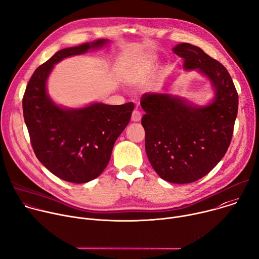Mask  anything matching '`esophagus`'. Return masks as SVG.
<instances>
[{"label": "esophagus", "instance_id": "obj_1", "mask_svg": "<svg viewBox=\"0 0 259 259\" xmlns=\"http://www.w3.org/2000/svg\"><path fill=\"white\" fill-rule=\"evenodd\" d=\"M131 120L133 122H139L141 120V113L139 112V110H137V109L133 110L132 116H131Z\"/></svg>", "mask_w": 259, "mask_h": 259}]
</instances>
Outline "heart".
I'll return each instance as SVG.
<instances>
[{
    "label": "heart",
    "mask_w": 259,
    "mask_h": 259,
    "mask_svg": "<svg viewBox=\"0 0 259 259\" xmlns=\"http://www.w3.org/2000/svg\"><path fill=\"white\" fill-rule=\"evenodd\" d=\"M152 64V58H146L138 63L135 64L134 68H133V75L134 76H141L143 73H145L147 71V69L150 68V65Z\"/></svg>",
    "instance_id": "b5f03b06"
}]
</instances>
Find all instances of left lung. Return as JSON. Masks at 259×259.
Here are the masks:
<instances>
[{"instance_id":"1","label":"left lung","mask_w":259,"mask_h":259,"mask_svg":"<svg viewBox=\"0 0 259 259\" xmlns=\"http://www.w3.org/2000/svg\"><path fill=\"white\" fill-rule=\"evenodd\" d=\"M173 52L186 69L198 68L215 91L207 106L191 105L178 96L144 93L145 152L157 174L172 183H191L208 174L226 155L238 114V92L228 69L189 43Z\"/></svg>"}]
</instances>
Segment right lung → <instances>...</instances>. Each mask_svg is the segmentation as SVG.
Returning <instances> with one entry per match:
<instances>
[{"instance_id":"obj_1","label":"right lung","mask_w":259,"mask_h":259,"mask_svg":"<svg viewBox=\"0 0 259 259\" xmlns=\"http://www.w3.org/2000/svg\"><path fill=\"white\" fill-rule=\"evenodd\" d=\"M107 42L101 39L59 50L34 70L22 98L23 118L36 158L68 182L85 183L102 173L117 138L130 121L134 103L64 108L51 100L46 82L54 64L63 58L100 48Z\"/></svg>"}]
</instances>
